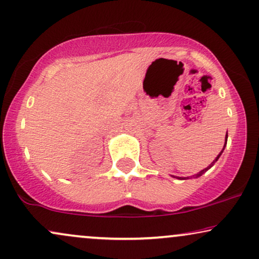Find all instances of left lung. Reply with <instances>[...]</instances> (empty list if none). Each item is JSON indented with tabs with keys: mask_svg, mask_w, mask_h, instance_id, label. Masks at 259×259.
<instances>
[{
	"mask_svg": "<svg viewBox=\"0 0 259 259\" xmlns=\"http://www.w3.org/2000/svg\"><path fill=\"white\" fill-rule=\"evenodd\" d=\"M227 140H228V135H226V143H224V146H223V149H222V151H221V153H220L219 155H217V157H216V159H214V160L212 161V163H211L210 165H208L207 167H205L204 170H201L200 172H198V174H195V175H193V177H194V179H197V177H200V176L202 175V174H205V172H206V171H207L208 169H211V167H212L213 165H214V163H216V161L219 160V158L221 157V154L223 153V151H224V147H226V145H227ZM172 177H175V176H172ZM176 179H183V177H176Z\"/></svg>",
	"mask_w": 259,
	"mask_h": 259,
	"instance_id": "left-lung-1",
	"label": "left lung"
}]
</instances>
